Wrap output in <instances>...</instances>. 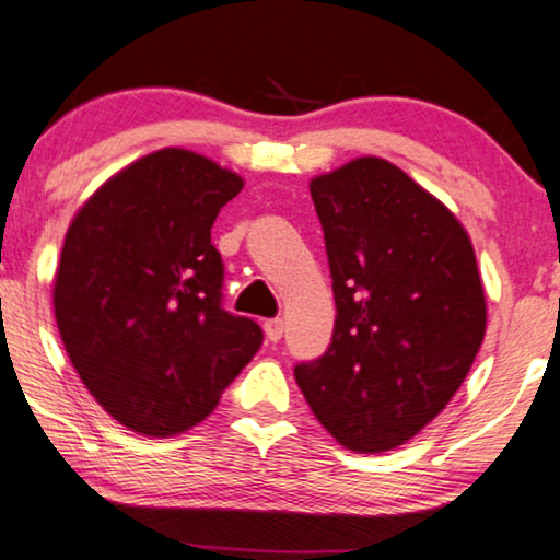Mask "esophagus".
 <instances>
[{
  "mask_svg": "<svg viewBox=\"0 0 560 560\" xmlns=\"http://www.w3.org/2000/svg\"><path fill=\"white\" fill-rule=\"evenodd\" d=\"M264 329H266V337H269L271 342H279L283 337V319H266Z\"/></svg>",
  "mask_w": 560,
  "mask_h": 560,
  "instance_id": "esophagus-1",
  "label": "esophagus"
}]
</instances>
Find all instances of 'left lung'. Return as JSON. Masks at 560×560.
Here are the masks:
<instances>
[{
    "instance_id": "8db88e82",
    "label": "left lung",
    "mask_w": 560,
    "mask_h": 560,
    "mask_svg": "<svg viewBox=\"0 0 560 560\" xmlns=\"http://www.w3.org/2000/svg\"><path fill=\"white\" fill-rule=\"evenodd\" d=\"M310 190L337 317L327 352L299 362L296 383L342 446L388 452L452 400L485 340L475 248L434 195L377 156Z\"/></svg>"
}]
</instances>
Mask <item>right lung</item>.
I'll use <instances>...</instances> for the list:
<instances>
[{
	"label": "right lung",
	"instance_id": "add662e5",
	"mask_svg": "<svg viewBox=\"0 0 560 560\" xmlns=\"http://www.w3.org/2000/svg\"><path fill=\"white\" fill-rule=\"evenodd\" d=\"M243 179L187 149H160L78 210L55 277V319L91 396L131 431L170 436L218 406L264 342L223 310L210 243Z\"/></svg>",
	"mask_w": 560,
	"mask_h": 560
}]
</instances>
